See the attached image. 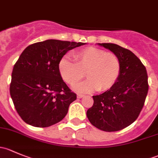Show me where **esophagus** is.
<instances>
[{"label": "esophagus", "instance_id": "1", "mask_svg": "<svg viewBox=\"0 0 158 158\" xmlns=\"http://www.w3.org/2000/svg\"><path fill=\"white\" fill-rule=\"evenodd\" d=\"M84 96H85V95H82V94H78V95H77V98H82V97H84Z\"/></svg>", "mask_w": 158, "mask_h": 158}]
</instances>
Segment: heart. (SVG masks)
I'll return each mask as SVG.
<instances>
[{
    "mask_svg": "<svg viewBox=\"0 0 158 158\" xmlns=\"http://www.w3.org/2000/svg\"><path fill=\"white\" fill-rule=\"evenodd\" d=\"M74 60L62 59L59 63V71L63 80L70 85H75L87 73L89 79L75 85L76 92H106L118 80L122 65L118 57L112 52L89 47L76 52Z\"/></svg>",
    "mask_w": 158,
    "mask_h": 158,
    "instance_id": "obj_1",
    "label": "heart"
}]
</instances>
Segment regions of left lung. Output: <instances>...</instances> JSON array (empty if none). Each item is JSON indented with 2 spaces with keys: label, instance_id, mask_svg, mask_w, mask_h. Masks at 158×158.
<instances>
[{
  "label": "left lung",
  "instance_id": "left-lung-1",
  "mask_svg": "<svg viewBox=\"0 0 158 158\" xmlns=\"http://www.w3.org/2000/svg\"><path fill=\"white\" fill-rule=\"evenodd\" d=\"M119 58L121 74L115 85L98 95L87 117L93 126L104 131H117L133 123L144 107L148 88V73L141 60L128 49L114 44H98Z\"/></svg>",
  "mask_w": 158,
  "mask_h": 158
}]
</instances>
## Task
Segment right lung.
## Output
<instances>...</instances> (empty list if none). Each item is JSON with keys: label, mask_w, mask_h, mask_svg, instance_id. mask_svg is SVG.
I'll list each match as a JSON object with an SVG mask.
<instances>
[{"label": "right lung", "mask_w": 158, "mask_h": 158, "mask_svg": "<svg viewBox=\"0 0 158 158\" xmlns=\"http://www.w3.org/2000/svg\"><path fill=\"white\" fill-rule=\"evenodd\" d=\"M84 43L47 40L28 46L14 64L10 93L14 107L28 125L46 128L64 118L76 94L67 86L59 63Z\"/></svg>", "instance_id": "1"}]
</instances>
